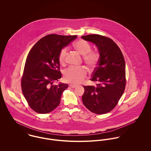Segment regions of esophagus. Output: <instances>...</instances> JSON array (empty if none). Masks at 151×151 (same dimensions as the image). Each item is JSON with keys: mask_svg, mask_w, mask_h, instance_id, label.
I'll return each instance as SVG.
<instances>
[{"mask_svg": "<svg viewBox=\"0 0 151 151\" xmlns=\"http://www.w3.org/2000/svg\"><path fill=\"white\" fill-rule=\"evenodd\" d=\"M69 86L70 87H71V88H76V87H77V85H76V84H70V85H69Z\"/></svg>", "mask_w": 151, "mask_h": 151, "instance_id": "34e87169", "label": "esophagus"}]
</instances>
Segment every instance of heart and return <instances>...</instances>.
Returning a JSON list of instances; mask_svg holds the SVG:
<instances>
[{
  "label": "heart",
  "instance_id": "obj_1",
  "mask_svg": "<svg viewBox=\"0 0 151 151\" xmlns=\"http://www.w3.org/2000/svg\"><path fill=\"white\" fill-rule=\"evenodd\" d=\"M74 48L81 55H83L84 60L86 65L89 67H93L96 65L99 55L96 52H90L91 47L88 42L83 40H80L76 42ZM67 53V49L63 48L59 56V60L61 64H64L65 60V57ZM87 70L85 67H70L65 70L64 73L65 81L72 83L78 84L83 81L86 76Z\"/></svg>",
  "mask_w": 151,
  "mask_h": 151
}]
</instances>
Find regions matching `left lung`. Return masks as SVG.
I'll list each match as a JSON object with an SVG mask.
<instances>
[{
    "label": "left lung",
    "mask_w": 151,
    "mask_h": 151,
    "mask_svg": "<svg viewBox=\"0 0 151 151\" xmlns=\"http://www.w3.org/2000/svg\"><path fill=\"white\" fill-rule=\"evenodd\" d=\"M96 45L99 59L91 81L96 86H83L84 106L91 111L102 114L110 111L117 104L126 86V64L117 44L108 37L97 35L81 37Z\"/></svg>",
    "instance_id": "8db88e82"
}]
</instances>
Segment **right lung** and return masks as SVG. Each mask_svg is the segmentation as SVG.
I'll list each match as a JSON object with an SVG mask.
<instances>
[{
    "label": "right lung",
    "instance_id": "obj_1",
    "mask_svg": "<svg viewBox=\"0 0 151 151\" xmlns=\"http://www.w3.org/2000/svg\"><path fill=\"white\" fill-rule=\"evenodd\" d=\"M77 35H46L30 50L22 80V91L29 106L35 111L48 113L60 102L67 84L53 83L61 78L59 56L61 50L76 39Z\"/></svg>",
    "mask_w": 151,
    "mask_h": 151
}]
</instances>
